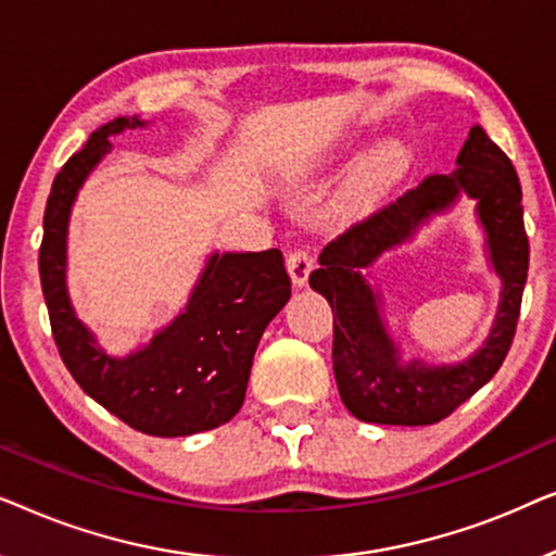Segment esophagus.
I'll list each match as a JSON object with an SVG mask.
<instances>
[{
    "instance_id": "1",
    "label": "esophagus",
    "mask_w": 556,
    "mask_h": 556,
    "mask_svg": "<svg viewBox=\"0 0 556 556\" xmlns=\"http://www.w3.org/2000/svg\"><path fill=\"white\" fill-rule=\"evenodd\" d=\"M286 265H288V273H291V280L301 288L306 286L311 270H314V255H311L308 248H295L288 253Z\"/></svg>"
}]
</instances>
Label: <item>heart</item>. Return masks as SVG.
I'll return each mask as SVG.
<instances>
[{"mask_svg": "<svg viewBox=\"0 0 556 556\" xmlns=\"http://www.w3.org/2000/svg\"><path fill=\"white\" fill-rule=\"evenodd\" d=\"M384 166H387V162H377L375 166H371V169H369V177L371 179H377L379 177V174H382L384 172Z\"/></svg>", "mask_w": 556, "mask_h": 556, "instance_id": "1", "label": "heart"}]
</instances>
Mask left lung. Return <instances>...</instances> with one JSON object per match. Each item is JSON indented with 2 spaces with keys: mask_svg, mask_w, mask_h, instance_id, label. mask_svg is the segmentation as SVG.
Returning a JSON list of instances; mask_svg holds the SVG:
<instances>
[{
  "mask_svg": "<svg viewBox=\"0 0 556 556\" xmlns=\"http://www.w3.org/2000/svg\"><path fill=\"white\" fill-rule=\"evenodd\" d=\"M455 164L458 169L428 174L415 189L341 232L321 250V268L308 278L333 311L331 359L341 402L364 422L409 428L440 422L496 375L511 349L529 273L519 177L511 159L481 126L470 128ZM460 191L479 202L494 269L505 283L497 321L486 344L466 363L453 368L402 365L378 314V294L358 268L412 237L425 218L450 206Z\"/></svg>",
  "mask_w": 556,
  "mask_h": 556,
  "instance_id": "1",
  "label": "left lung"
}]
</instances>
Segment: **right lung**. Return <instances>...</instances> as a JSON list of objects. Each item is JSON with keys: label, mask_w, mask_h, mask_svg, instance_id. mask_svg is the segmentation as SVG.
I'll use <instances>...</instances> for the list:
<instances>
[{"label": "right lung", "mask_w": 556, "mask_h": 556, "mask_svg": "<svg viewBox=\"0 0 556 556\" xmlns=\"http://www.w3.org/2000/svg\"><path fill=\"white\" fill-rule=\"evenodd\" d=\"M143 126L113 118L90 134L52 181L45 207L40 280L52 337L83 392L156 438H185L232 420L242 407L250 367L265 326L291 299L283 253H215L204 265L185 314L126 359L109 356L75 318L65 286V238L75 194L111 151V136Z\"/></svg>", "instance_id": "add662e5"}]
</instances>
